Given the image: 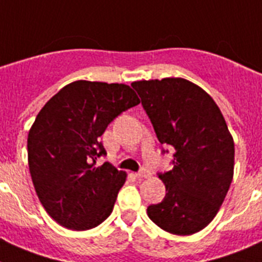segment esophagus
<instances>
[{
    "mask_svg": "<svg viewBox=\"0 0 262 262\" xmlns=\"http://www.w3.org/2000/svg\"><path fill=\"white\" fill-rule=\"evenodd\" d=\"M148 176H149V173H148L145 169H142L140 172L136 173V177H138V178H147Z\"/></svg>",
    "mask_w": 262,
    "mask_h": 262,
    "instance_id": "esophagus-1",
    "label": "esophagus"
}]
</instances>
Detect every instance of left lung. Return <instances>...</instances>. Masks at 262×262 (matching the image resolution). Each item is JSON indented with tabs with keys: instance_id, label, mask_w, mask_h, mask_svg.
Masks as SVG:
<instances>
[{
	"instance_id": "left-lung-1",
	"label": "left lung",
	"mask_w": 262,
	"mask_h": 262,
	"mask_svg": "<svg viewBox=\"0 0 262 262\" xmlns=\"http://www.w3.org/2000/svg\"><path fill=\"white\" fill-rule=\"evenodd\" d=\"M131 86L159 142L176 151L172 170L159 173L165 198L148 206V216L173 235L200 232L217 214L233 177L235 144L223 114L202 88L185 78L135 81Z\"/></svg>"
}]
</instances>
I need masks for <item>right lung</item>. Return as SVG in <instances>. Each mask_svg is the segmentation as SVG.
<instances>
[{
    "mask_svg": "<svg viewBox=\"0 0 262 262\" xmlns=\"http://www.w3.org/2000/svg\"><path fill=\"white\" fill-rule=\"evenodd\" d=\"M128 85L78 80L43 106L29 131L32 184L46 211L60 226L94 228L114 209L126 172L110 163L99 138L123 111L139 105Z\"/></svg>",
    "mask_w": 262,
    "mask_h": 262,
    "instance_id": "1",
    "label": "right lung"
}]
</instances>
